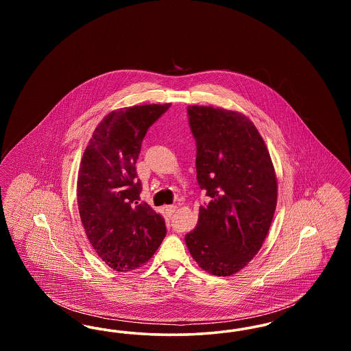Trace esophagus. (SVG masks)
I'll list each match as a JSON object with an SVG mask.
<instances>
[{
	"instance_id": "34e87169",
	"label": "esophagus",
	"mask_w": 351,
	"mask_h": 351,
	"mask_svg": "<svg viewBox=\"0 0 351 351\" xmlns=\"http://www.w3.org/2000/svg\"><path fill=\"white\" fill-rule=\"evenodd\" d=\"M176 209H178V206H175V205H167V206L165 208V210H166V213H167L168 216H172V215L176 212Z\"/></svg>"
}]
</instances>
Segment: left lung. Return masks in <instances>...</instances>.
Returning a JSON list of instances; mask_svg holds the SVG:
<instances>
[{
	"label": "left lung",
	"mask_w": 351,
	"mask_h": 351,
	"mask_svg": "<svg viewBox=\"0 0 351 351\" xmlns=\"http://www.w3.org/2000/svg\"><path fill=\"white\" fill-rule=\"evenodd\" d=\"M186 112L197 147V183L209 201L185 243L202 269L230 276L249 265L267 237L278 201L275 169L246 116L199 105Z\"/></svg>",
	"instance_id": "8db88e82"
}]
</instances>
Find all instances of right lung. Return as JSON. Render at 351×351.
<instances>
[{"instance_id": "1", "label": "right lung", "mask_w": 351, "mask_h": 351, "mask_svg": "<svg viewBox=\"0 0 351 351\" xmlns=\"http://www.w3.org/2000/svg\"><path fill=\"white\" fill-rule=\"evenodd\" d=\"M171 104L135 105L110 112L93 132L77 176V205L86 237L118 272L147 263L167 229L165 218L139 202L135 163L151 125Z\"/></svg>"}]
</instances>
